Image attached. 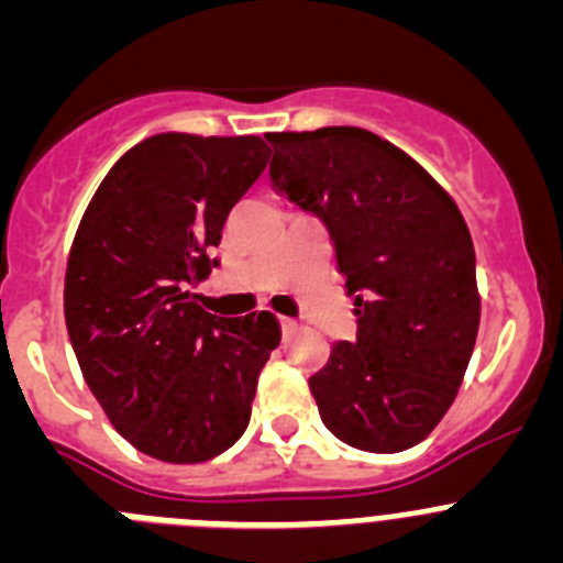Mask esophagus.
<instances>
[{
  "instance_id": "esophagus-1",
  "label": "esophagus",
  "mask_w": 563,
  "mask_h": 563,
  "mask_svg": "<svg viewBox=\"0 0 563 563\" xmlns=\"http://www.w3.org/2000/svg\"><path fill=\"white\" fill-rule=\"evenodd\" d=\"M278 324H282V332L296 330V321H292V318H278Z\"/></svg>"
}]
</instances>
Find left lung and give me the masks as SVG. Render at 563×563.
<instances>
[{
	"mask_svg": "<svg viewBox=\"0 0 563 563\" xmlns=\"http://www.w3.org/2000/svg\"><path fill=\"white\" fill-rule=\"evenodd\" d=\"M271 180L316 213L355 296L357 338L332 343L310 391L327 429L406 451L451 409L479 332L474 242L420 163L357 126L273 132Z\"/></svg>",
	"mask_w": 563,
	"mask_h": 563,
	"instance_id": "left-lung-1",
	"label": "left lung"
}]
</instances>
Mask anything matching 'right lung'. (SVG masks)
<instances>
[{"instance_id": "obj_1", "label": "right lung", "mask_w": 563, "mask_h": 563, "mask_svg": "<svg viewBox=\"0 0 563 563\" xmlns=\"http://www.w3.org/2000/svg\"><path fill=\"white\" fill-rule=\"evenodd\" d=\"M265 166L256 134H154L109 168L73 239L69 343L109 422L154 460H213L251 422L258 372L282 338L276 316H213L194 287Z\"/></svg>"}]
</instances>
